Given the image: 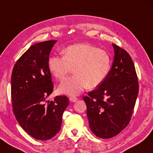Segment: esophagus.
I'll list each match as a JSON object with an SVG mask.
<instances>
[{
    "label": "esophagus",
    "mask_w": 153,
    "mask_h": 153,
    "mask_svg": "<svg viewBox=\"0 0 153 153\" xmlns=\"http://www.w3.org/2000/svg\"><path fill=\"white\" fill-rule=\"evenodd\" d=\"M69 100L71 102H76L77 100V98L76 97H74V96H71V97H69Z\"/></svg>",
    "instance_id": "34e87169"
}]
</instances>
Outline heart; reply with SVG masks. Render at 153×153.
Listing matches in <instances>:
<instances>
[{
  "mask_svg": "<svg viewBox=\"0 0 153 153\" xmlns=\"http://www.w3.org/2000/svg\"><path fill=\"white\" fill-rule=\"evenodd\" d=\"M63 57L51 55L48 67L53 76L62 79L74 68V76L61 82L59 91L75 96L85 88H94L106 78L111 67V58L107 52L85 43L75 44L62 51Z\"/></svg>",
  "mask_w": 153,
  "mask_h": 153,
  "instance_id": "obj_1",
  "label": "heart"
}]
</instances>
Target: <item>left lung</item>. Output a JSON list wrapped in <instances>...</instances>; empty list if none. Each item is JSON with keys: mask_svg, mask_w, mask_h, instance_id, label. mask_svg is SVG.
<instances>
[{"mask_svg": "<svg viewBox=\"0 0 153 153\" xmlns=\"http://www.w3.org/2000/svg\"><path fill=\"white\" fill-rule=\"evenodd\" d=\"M114 56L106 78L84 99L91 131L96 137L110 138L126 127L138 94V82L130 55L112 44Z\"/></svg>", "mask_w": 153, "mask_h": 153, "instance_id": "obj_1", "label": "left lung"}]
</instances>
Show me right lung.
I'll use <instances>...</instances> for the list:
<instances>
[{
    "mask_svg": "<svg viewBox=\"0 0 153 153\" xmlns=\"http://www.w3.org/2000/svg\"><path fill=\"white\" fill-rule=\"evenodd\" d=\"M56 42L50 40L30 46L15 63L11 76L14 114L25 131L37 140H47L57 134L69 105L65 96L47 100L53 88L48 60Z\"/></svg>",
    "mask_w": 153,
    "mask_h": 153,
    "instance_id": "obj_1",
    "label": "right lung"
}]
</instances>
